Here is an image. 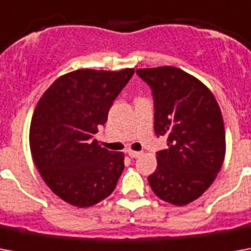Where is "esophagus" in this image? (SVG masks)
Here are the masks:
<instances>
[{
    "label": "esophagus",
    "mask_w": 251,
    "mask_h": 251,
    "mask_svg": "<svg viewBox=\"0 0 251 251\" xmlns=\"http://www.w3.org/2000/svg\"><path fill=\"white\" fill-rule=\"evenodd\" d=\"M126 152H127V155H129L130 157H133V159H135V157H139L142 155L141 152H138V151H133V150H127Z\"/></svg>",
    "instance_id": "esophagus-1"
}]
</instances>
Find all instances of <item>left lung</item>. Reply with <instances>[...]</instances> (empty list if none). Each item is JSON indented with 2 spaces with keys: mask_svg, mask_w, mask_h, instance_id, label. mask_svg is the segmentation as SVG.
<instances>
[{
  "mask_svg": "<svg viewBox=\"0 0 251 251\" xmlns=\"http://www.w3.org/2000/svg\"><path fill=\"white\" fill-rule=\"evenodd\" d=\"M137 74L152 90L153 129L168 145L156 153L150 186L165 202L189 204L211 186L224 161L220 106L208 87L178 68L137 69Z\"/></svg>",
  "mask_w": 251,
  "mask_h": 251,
  "instance_id": "obj_1",
  "label": "left lung"
}]
</instances>
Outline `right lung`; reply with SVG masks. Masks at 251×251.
Instances as JSON below:
<instances>
[{"label": "right lung", "instance_id": "1", "mask_svg": "<svg viewBox=\"0 0 251 251\" xmlns=\"http://www.w3.org/2000/svg\"><path fill=\"white\" fill-rule=\"evenodd\" d=\"M134 69H79L57 78L33 110L29 147L50 190L69 204L86 208L113 193L124 171V152L94 139L113 100Z\"/></svg>", "mask_w": 251, "mask_h": 251}]
</instances>
